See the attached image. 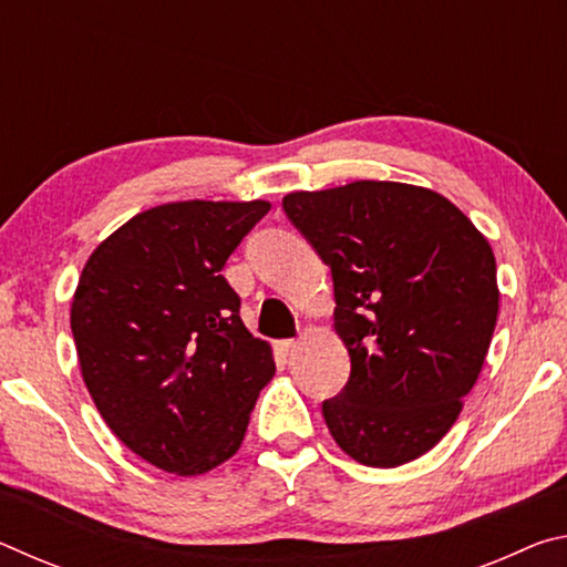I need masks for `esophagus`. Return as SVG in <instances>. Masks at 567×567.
<instances>
[{
	"mask_svg": "<svg viewBox=\"0 0 567 567\" xmlns=\"http://www.w3.org/2000/svg\"><path fill=\"white\" fill-rule=\"evenodd\" d=\"M297 344H300L297 340H280L277 342V350H280L282 358H290V354L297 350Z\"/></svg>",
	"mask_w": 567,
	"mask_h": 567,
	"instance_id": "obj_1",
	"label": "esophagus"
}]
</instances>
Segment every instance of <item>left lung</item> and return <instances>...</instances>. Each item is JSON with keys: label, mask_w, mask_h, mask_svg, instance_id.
I'll use <instances>...</instances> for the list:
<instances>
[{"label": "left lung", "mask_w": 567, "mask_h": 567, "mask_svg": "<svg viewBox=\"0 0 567 567\" xmlns=\"http://www.w3.org/2000/svg\"><path fill=\"white\" fill-rule=\"evenodd\" d=\"M282 207L334 285L350 380L322 415L368 467L425 455L477 382L501 307L487 237L437 192L358 179L290 192Z\"/></svg>", "instance_id": "8db88e82"}]
</instances>
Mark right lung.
Here are the masks:
<instances>
[{"mask_svg": "<svg viewBox=\"0 0 567 567\" xmlns=\"http://www.w3.org/2000/svg\"><path fill=\"white\" fill-rule=\"evenodd\" d=\"M270 203L187 199L145 209L102 239L70 322L90 395L134 455L203 475L243 445L275 375L272 348L239 320L223 267Z\"/></svg>", "mask_w": 567, "mask_h": 567, "instance_id": "obj_1", "label": "right lung"}]
</instances>
